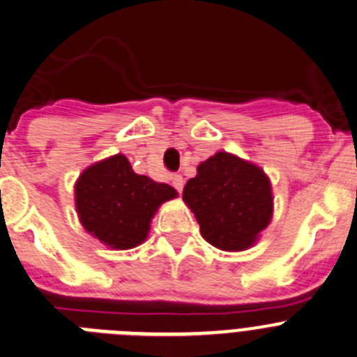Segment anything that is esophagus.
Here are the masks:
<instances>
[{"mask_svg":"<svg viewBox=\"0 0 357 357\" xmlns=\"http://www.w3.org/2000/svg\"><path fill=\"white\" fill-rule=\"evenodd\" d=\"M172 182H173V188H175L178 192H182V189H184V178H182V175H173Z\"/></svg>","mask_w":357,"mask_h":357,"instance_id":"esophagus-1","label":"esophagus"}]
</instances>
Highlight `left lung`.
Segmentation results:
<instances>
[{
  "instance_id": "8db88e82",
  "label": "left lung",
  "mask_w": 357,
  "mask_h": 357,
  "mask_svg": "<svg viewBox=\"0 0 357 357\" xmlns=\"http://www.w3.org/2000/svg\"><path fill=\"white\" fill-rule=\"evenodd\" d=\"M182 198L205 241L223 251L253 246L273 218L269 176L253 162L228 152L200 162Z\"/></svg>"
}]
</instances>
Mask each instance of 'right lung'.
Here are the masks:
<instances>
[{
    "mask_svg": "<svg viewBox=\"0 0 357 357\" xmlns=\"http://www.w3.org/2000/svg\"><path fill=\"white\" fill-rule=\"evenodd\" d=\"M175 196L172 185L134 173L123 153L91 165L76 182L81 225L113 250L142 244L157 208Z\"/></svg>",
    "mask_w": 357,
    "mask_h": 357,
    "instance_id": "right-lung-1",
    "label": "right lung"
}]
</instances>
